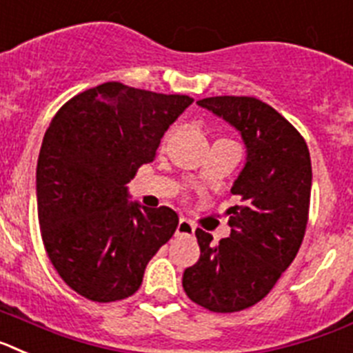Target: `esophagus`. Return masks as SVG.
Instances as JSON below:
<instances>
[{"instance_id": "34e87169", "label": "esophagus", "mask_w": 353, "mask_h": 353, "mask_svg": "<svg viewBox=\"0 0 353 353\" xmlns=\"http://www.w3.org/2000/svg\"><path fill=\"white\" fill-rule=\"evenodd\" d=\"M195 232V223L190 222L188 219H179V223H177L176 234L177 236H192Z\"/></svg>"}]
</instances>
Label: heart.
Here are the masks:
<instances>
[{
  "label": "heart",
  "instance_id": "1",
  "mask_svg": "<svg viewBox=\"0 0 353 353\" xmlns=\"http://www.w3.org/2000/svg\"><path fill=\"white\" fill-rule=\"evenodd\" d=\"M168 137H170V133H167V134H165V139H163V143H167V140H168Z\"/></svg>",
  "mask_w": 353,
  "mask_h": 353
}]
</instances>
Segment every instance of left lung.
Here are the masks:
<instances>
[{
  "instance_id": "1",
  "label": "left lung",
  "mask_w": 353,
  "mask_h": 353,
  "mask_svg": "<svg viewBox=\"0 0 353 353\" xmlns=\"http://www.w3.org/2000/svg\"><path fill=\"white\" fill-rule=\"evenodd\" d=\"M234 128L247 159L231 192L240 206L228 210L231 236L214 245L195 231L201 257L185 270L190 300L213 312L257 304L293 263L305 234L311 201V156L302 134L256 97L219 96L197 101Z\"/></svg>"
}]
</instances>
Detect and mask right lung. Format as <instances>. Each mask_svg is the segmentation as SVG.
Listing matches in <instances>:
<instances>
[{
	"instance_id": "1",
	"label": "right lung",
	"mask_w": 353,
	"mask_h": 353,
	"mask_svg": "<svg viewBox=\"0 0 353 353\" xmlns=\"http://www.w3.org/2000/svg\"><path fill=\"white\" fill-rule=\"evenodd\" d=\"M194 99L108 81L67 101L37 161V213L49 261L94 302L128 299L176 232L177 213L131 202L128 183Z\"/></svg>"
}]
</instances>
